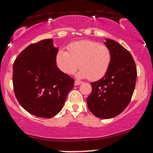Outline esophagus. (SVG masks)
Listing matches in <instances>:
<instances>
[{"instance_id":"obj_1","label":"esophagus","mask_w":153,"mask_h":153,"mask_svg":"<svg viewBox=\"0 0 153 153\" xmlns=\"http://www.w3.org/2000/svg\"><path fill=\"white\" fill-rule=\"evenodd\" d=\"M82 81H80V80H75V85H79L80 84L82 83Z\"/></svg>"}]
</instances>
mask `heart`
Here are the masks:
<instances>
[{
  "mask_svg": "<svg viewBox=\"0 0 153 153\" xmlns=\"http://www.w3.org/2000/svg\"><path fill=\"white\" fill-rule=\"evenodd\" d=\"M67 51L60 49L56 55V64L62 73L71 75L80 68V78H88L91 80L102 78L112 61L110 49L92 40H81L68 46Z\"/></svg>",
  "mask_w": 153,
  "mask_h": 153,
  "instance_id": "obj_1",
  "label": "heart"
}]
</instances>
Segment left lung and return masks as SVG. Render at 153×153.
Here are the masks:
<instances>
[{
	"label": "left lung",
	"mask_w": 153,
	"mask_h": 153,
	"mask_svg": "<svg viewBox=\"0 0 153 153\" xmlns=\"http://www.w3.org/2000/svg\"><path fill=\"white\" fill-rule=\"evenodd\" d=\"M105 45L111 51V64L102 78L91 83L92 93L87 103L95 116L109 119L120 114L130 103L135 87L137 68L132 55L120 44L106 39Z\"/></svg>",
	"instance_id": "8db88e82"
}]
</instances>
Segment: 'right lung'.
Masks as SVG:
<instances>
[{
  "mask_svg": "<svg viewBox=\"0 0 153 153\" xmlns=\"http://www.w3.org/2000/svg\"><path fill=\"white\" fill-rule=\"evenodd\" d=\"M53 39L30 44L13 66L14 93L20 105L37 117L51 118L62 109L74 80L56 65Z\"/></svg>",
  "mask_w": 153,
  "mask_h": 153,
  "instance_id": "obj_1",
  "label": "right lung"
}]
</instances>
